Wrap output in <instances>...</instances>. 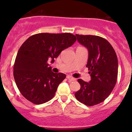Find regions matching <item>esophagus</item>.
Wrapping results in <instances>:
<instances>
[{"label": "esophagus", "instance_id": "obj_1", "mask_svg": "<svg viewBox=\"0 0 132 132\" xmlns=\"http://www.w3.org/2000/svg\"><path fill=\"white\" fill-rule=\"evenodd\" d=\"M67 78L68 79V80L70 81V82H72V81L75 80V78H73V77H71V76H70V75L67 76Z\"/></svg>", "mask_w": 132, "mask_h": 132}]
</instances>
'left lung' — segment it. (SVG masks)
I'll return each mask as SVG.
<instances>
[{
    "instance_id": "1",
    "label": "left lung",
    "mask_w": 132,
    "mask_h": 132,
    "mask_svg": "<svg viewBox=\"0 0 132 132\" xmlns=\"http://www.w3.org/2000/svg\"><path fill=\"white\" fill-rule=\"evenodd\" d=\"M79 43L88 50L89 82L78 79L80 89L75 94L77 100L87 106L99 104L110 95L118 78V61L115 50L102 37L76 34Z\"/></svg>"
}]
</instances>
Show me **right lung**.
I'll return each instance as SVG.
<instances>
[{
	"mask_svg": "<svg viewBox=\"0 0 132 132\" xmlns=\"http://www.w3.org/2000/svg\"><path fill=\"white\" fill-rule=\"evenodd\" d=\"M76 40L71 33H39L22 44L16 57L13 75L17 87L27 100L39 105L54 96L66 75L52 72L48 62L53 63Z\"/></svg>",
	"mask_w": 132,
	"mask_h": 132,
	"instance_id": "1",
	"label": "right lung"
}]
</instances>
